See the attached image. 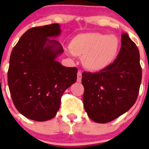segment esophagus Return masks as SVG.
<instances>
[{
  "mask_svg": "<svg viewBox=\"0 0 149 149\" xmlns=\"http://www.w3.org/2000/svg\"><path fill=\"white\" fill-rule=\"evenodd\" d=\"M77 76V81H78V82H81V79H82V73H81V71H78Z\"/></svg>",
  "mask_w": 149,
  "mask_h": 149,
  "instance_id": "esophagus-1",
  "label": "esophagus"
}]
</instances>
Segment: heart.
<instances>
[{"mask_svg":"<svg viewBox=\"0 0 149 149\" xmlns=\"http://www.w3.org/2000/svg\"><path fill=\"white\" fill-rule=\"evenodd\" d=\"M119 48L117 36L99 33L79 34L72 39L70 45L71 51L83 56V64L91 71L101 70L110 65L116 57Z\"/></svg>","mask_w":149,"mask_h":149,"instance_id":"b5f03b06","label":"heart"}]
</instances>
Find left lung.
I'll return each mask as SVG.
<instances>
[{"label":"left lung","mask_w":149,"mask_h":149,"mask_svg":"<svg viewBox=\"0 0 149 149\" xmlns=\"http://www.w3.org/2000/svg\"><path fill=\"white\" fill-rule=\"evenodd\" d=\"M142 80L139 52L126 33L113 63L96 73L84 72V109L97 123H107L128 111L134 104Z\"/></svg>","instance_id":"obj_1"}]
</instances>
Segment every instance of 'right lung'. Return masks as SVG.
<instances>
[{
    "mask_svg": "<svg viewBox=\"0 0 149 149\" xmlns=\"http://www.w3.org/2000/svg\"><path fill=\"white\" fill-rule=\"evenodd\" d=\"M60 33L59 24L30 28L12 51L8 86L14 105L27 119L44 122L54 118L63 93L77 81V68L56 61L64 51L51 38Z\"/></svg>",
    "mask_w": 149,
    "mask_h": 149,
    "instance_id": "right-lung-1",
    "label": "right lung"
}]
</instances>
